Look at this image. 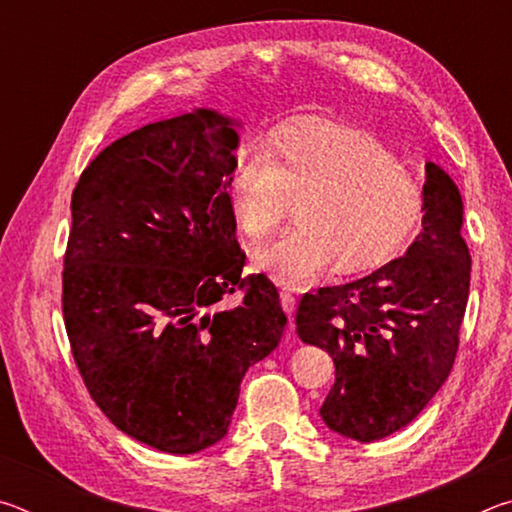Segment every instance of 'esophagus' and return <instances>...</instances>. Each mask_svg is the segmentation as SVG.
<instances>
[{
    "instance_id": "1",
    "label": "esophagus",
    "mask_w": 512,
    "mask_h": 512,
    "mask_svg": "<svg viewBox=\"0 0 512 512\" xmlns=\"http://www.w3.org/2000/svg\"><path fill=\"white\" fill-rule=\"evenodd\" d=\"M280 300H282V309L287 311L289 318L293 320V311H296V296H293V291L287 289V287H282L280 289Z\"/></svg>"
}]
</instances>
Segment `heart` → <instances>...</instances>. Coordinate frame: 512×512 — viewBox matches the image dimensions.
Listing matches in <instances>:
<instances>
[{"label": "heart", "instance_id": "obj_1", "mask_svg": "<svg viewBox=\"0 0 512 512\" xmlns=\"http://www.w3.org/2000/svg\"><path fill=\"white\" fill-rule=\"evenodd\" d=\"M232 212L253 239L273 235L291 201L298 230L259 248L255 264L284 287H307L334 264L357 273L391 262L424 214L415 178L384 144L341 126H305L250 146L232 171Z\"/></svg>", "mask_w": 512, "mask_h": 512}]
</instances>
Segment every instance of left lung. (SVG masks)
I'll use <instances>...</instances> for the list:
<instances>
[{
	"instance_id": "8db88e82",
	"label": "left lung",
	"mask_w": 512,
	"mask_h": 512,
	"mask_svg": "<svg viewBox=\"0 0 512 512\" xmlns=\"http://www.w3.org/2000/svg\"><path fill=\"white\" fill-rule=\"evenodd\" d=\"M422 232L404 257L341 287L305 293L298 336L323 348L336 379L320 418L343 438L372 443L400 431L452 372L470 293L461 192L427 162Z\"/></svg>"
}]
</instances>
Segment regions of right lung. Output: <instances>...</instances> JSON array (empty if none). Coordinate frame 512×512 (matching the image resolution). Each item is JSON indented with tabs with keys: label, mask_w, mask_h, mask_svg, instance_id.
I'll return each mask as SVG.
<instances>
[{
	"label": "right lung",
	"mask_w": 512,
	"mask_h": 512,
	"mask_svg": "<svg viewBox=\"0 0 512 512\" xmlns=\"http://www.w3.org/2000/svg\"><path fill=\"white\" fill-rule=\"evenodd\" d=\"M237 126L207 108L142 126L106 146L72 194L63 314L74 361L106 418L167 454L219 443L246 370L287 325L273 284L241 277ZM237 288L245 300L225 310Z\"/></svg>",
	"instance_id": "right-lung-1"
}]
</instances>
